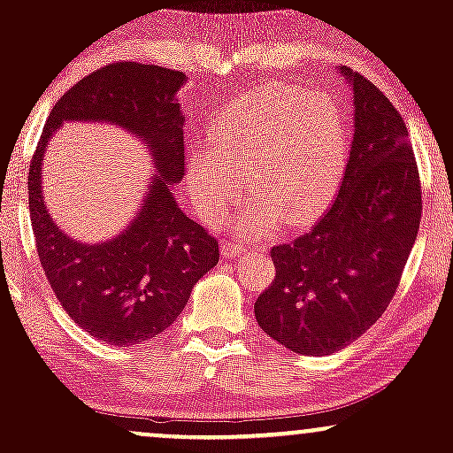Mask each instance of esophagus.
Returning <instances> with one entry per match:
<instances>
[{"mask_svg":"<svg viewBox=\"0 0 453 453\" xmlns=\"http://www.w3.org/2000/svg\"><path fill=\"white\" fill-rule=\"evenodd\" d=\"M244 253V247L242 244H236V242H221V256L232 259V257H241Z\"/></svg>","mask_w":453,"mask_h":453,"instance_id":"esophagus-1","label":"esophagus"}]
</instances>
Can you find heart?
I'll list each match as a JSON object with an SVG mask.
<instances>
[{"label": "heart", "mask_w": 453, "mask_h": 453, "mask_svg": "<svg viewBox=\"0 0 453 453\" xmlns=\"http://www.w3.org/2000/svg\"><path fill=\"white\" fill-rule=\"evenodd\" d=\"M211 149L187 159L197 215L217 223L244 191L256 200L230 227L244 238L273 234L280 221L303 227L332 204L347 168V121L321 93L268 85L236 97L209 129Z\"/></svg>", "instance_id": "obj_1"}]
</instances>
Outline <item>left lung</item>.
<instances>
[{"label":"left lung","instance_id":"left-lung-1","mask_svg":"<svg viewBox=\"0 0 453 453\" xmlns=\"http://www.w3.org/2000/svg\"><path fill=\"white\" fill-rule=\"evenodd\" d=\"M353 140L334 202L313 230L270 251L277 279L256 300L259 327L303 356L362 336L396 294L422 217L409 134L392 102L349 67Z\"/></svg>","mask_w":453,"mask_h":453}]
</instances>
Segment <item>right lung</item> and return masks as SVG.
<instances>
[{
    "label": "right lung",
    "mask_w": 453,
    "mask_h": 453,
    "mask_svg": "<svg viewBox=\"0 0 453 453\" xmlns=\"http://www.w3.org/2000/svg\"><path fill=\"white\" fill-rule=\"evenodd\" d=\"M183 72L126 61L93 72L55 104L29 165V215L46 279L65 313L93 339L127 347L173 326L194 285L219 262V244L176 204L185 176ZM108 122L145 144L156 174L130 226L102 243H81L52 221L42 161L64 122Z\"/></svg>",
    "instance_id": "add662e5"
}]
</instances>
